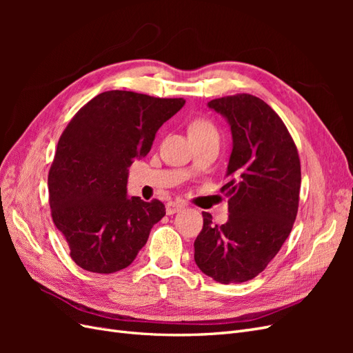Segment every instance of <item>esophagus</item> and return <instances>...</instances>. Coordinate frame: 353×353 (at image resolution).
Instances as JSON below:
<instances>
[{
    "instance_id": "esophagus-1",
    "label": "esophagus",
    "mask_w": 353,
    "mask_h": 353,
    "mask_svg": "<svg viewBox=\"0 0 353 353\" xmlns=\"http://www.w3.org/2000/svg\"><path fill=\"white\" fill-rule=\"evenodd\" d=\"M184 208L183 203H178V201H169L166 203V213L168 215H174V213L179 212L181 209Z\"/></svg>"
}]
</instances>
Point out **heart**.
I'll return each instance as SVG.
<instances>
[{
  "label": "heart",
  "instance_id": "1",
  "mask_svg": "<svg viewBox=\"0 0 353 353\" xmlns=\"http://www.w3.org/2000/svg\"><path fill=\"white\" fill-rule=\"evenodd\" d=\"M206 135H216L218 131L215 125L208 119H197L190 125V137H206Z\"/></svg>",
  "mask_w": 353,
  "mask_h": 353
}]
</instances>
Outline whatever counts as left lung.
Instances as JSON below:
<instances>
[{
    "label": "left lung",
    "instance_id": "8db88e82",
    "mask_svg": "<svg viewBox=\"0 0 353 353\" xmlns=\"http://www.w3.org/2000/svg\"><path fill=\"white\" fill-rule=\"evenodd\" d=\"M228 121L232 152L227 184L228 221L218 227L203 212L194 261L218 283H244L261 274L290 234L301 191V159L281 117L263 100L236 94L208 103Z\"/></svg>",
    "mask_w": 353,
    "mask_h": 353
}]
</instances>
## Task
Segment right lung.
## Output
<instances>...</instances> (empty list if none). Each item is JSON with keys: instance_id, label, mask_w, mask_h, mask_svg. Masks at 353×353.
Here are the masks:
<instances>
[{"instance_id": "obj_1", "label": "right lung", "mask_w": 353, "mask_h": 353, "mask_svg": "<svg viewBox=\"0 0 353 353\" xmlns=\"http://www.w3.org/2000/svg\"><path fill=\"white\" fill-rule=\"evenodd\" d=\"M184 99L105 91L63 131L48 172L52 222L82 270L112 274L130 266L165 216L160 200L126 197L128 168L150 152L156 132Z\"/></svg>"}]
</instances>
